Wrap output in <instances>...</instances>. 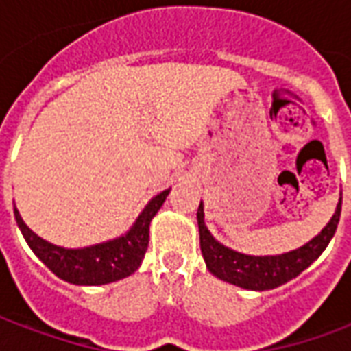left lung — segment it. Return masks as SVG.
<instances>
[{
  "label": "left lung",
  "mask_w": 351,
  "mask_h": 351,
  "mask_svg": "<svg viewBox=\"0 0 351 351\" xmlns=\"http://www.w3.org/2000/svg\"><path fill=\"white\" fill-rule=\"evenodd\" d=\"M340 208H342V197L339 199L337 210L329 223L310 243L302 244L301 248L280 254V256H246V254L223 246L210 235V231L205 226V213H203V203H201L197 208V223L201 252L205 258L206 269L223 282L235 284L244 289H256V291L274 289L295 276H299L306 267H310L322 256V252L331 243L332 235L337 231Z\"/></svg>",
  "instance_id": "1"
}]
</instances>
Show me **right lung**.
<instances>
[{"mask_svg":"<svg viewBox=\"0 0 351 351\" xmlns=\"http://www.w3.org/2000/svg\"><path fill=\"white\" fill-rule=\"evenodd\" d=\"M169 191L171 190L161 191L148 201V205L143 208V213L138 214V218L125 235L75 250L50 244L35 235L24 223L16 206L14 218L29 248L56 276L77 286H101L125 278L137 271L148 248L150 221L167 199Z\"/></svg>","mask_w":351,"mask_h":351,"instance_id":"obj_1","label":"right lung"}]
</instances>
